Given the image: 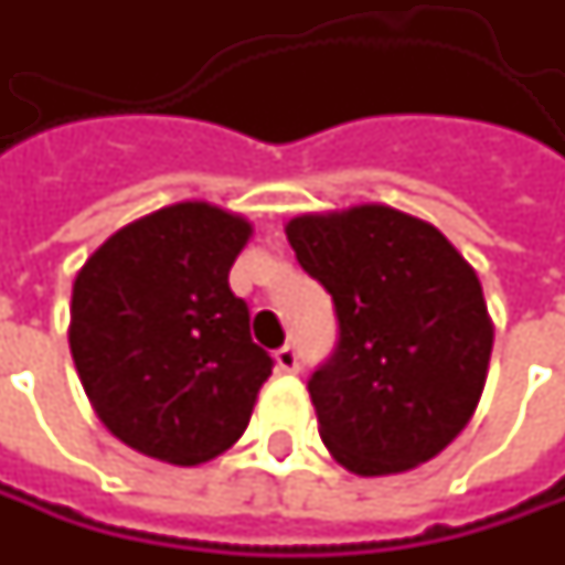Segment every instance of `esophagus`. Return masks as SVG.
I'll return each mask as SVG.
<instances>
[{
	"instance_id": "obj_1",
	"label": "esophagus",
	"mask_w": 565,
	"mask_h": 565,
	"mask_svg": "<svg viewBox=\"0 0 565 565\" xmlns=\"http://www.w3.org/2000/svg\"><path fill=\"white\" fill-rule=\"evenodd\" d=\"M276 367H279V371H286V374H295V371L301 367V355H298V349H295V345H282V349L276 352Z\"/></svg>"
}]
</instances>
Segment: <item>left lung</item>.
<instances>
[{"instance_id": "left-lung-1", "label": "left lung", "mask_w": 565, "mask_h": 565, "mask_svg": "<svg viewBox=\"0 0 565 565\" xmlns=\"http://www.w3.org/2000/svg\"><path fill=\"white\" fill-rule=\"evenodd\" d=\"M286 235L337 311V349L308 380L327 449L355 475L434 459L488 380L493 327L475 270L393 206L295 216Z\"/></svg>"}]
</instances>
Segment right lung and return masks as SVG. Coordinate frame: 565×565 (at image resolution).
I'll return each mask as SVG.
<instances>
[{
    "instance_id": "right-lung-1",
    "label": "right lung",
    "mask_w": 565,
    "mask_h": 565,
    "mask_svg": "<svg viewBox=\"0 0 565 565\" xmlns=\"http://www.w3.org/2000/svg\"><path fill=\"white\" fill-rule=\"evenodd\" d=\"M250 226L185 201L106 238L72 289L68 345L84 393L121 444L198 466L235 444L273 374L228 270Z\"/></svg>"
}]
</instances>
